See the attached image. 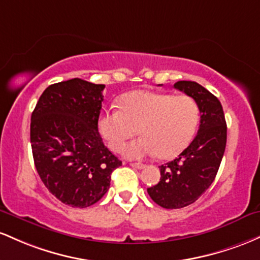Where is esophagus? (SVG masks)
Segmentation results:
<instances>
[{
  "label": "esophagus",
  "mask_w": 260,
  "mask_h": 260,
  "mask_svg": "<svg viewBox=\"0 0 260 260\" xmlns=\"http://www.w3.org/2000/svg\"><path fill=\"white\" fill-rule=\"evenodd\" d=\"M130 166L136 169H144L145 168V165H142V163H130Z\"/></svg>",
  "instance_id": "obj_1"
}]
</instances>
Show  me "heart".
<instances>
[{
	"mask_svg": "<svg viewBox=\"0 0 260 260\" xmlns=\"http://www.w3.org/2000/svg\"><path fill=\"white\" fill-rule=\"evenodd\" d=\"M119 108L101 113L98 131L108 147L119 152L139 129L142 138L124 150V156L131 159L178 156L190 144L200 119L198 103L185 94L141 89L122 95Z\"/></svg>",
	"mask_w": 260,
	"mask_h": 260,
	"instance_id": "1",
	"label": "heart"
}]
</instances>
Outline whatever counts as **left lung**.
<instances>
[{
  "mask_svg": "<svg viewBox=\"0 0 260 260\" xmlns=\"http://www.w3.org/2000/svg\"><path fill=\"white\" fill-rule=\"evenodd\" d=\"M174 88L199 106L200 126L191 144L173 161L159 166L161 179L147 188L157 205L180 209L190 205L214 182L226 148L227 126L220 101L193 81H179Z\"/></svg>",
  "mask_w": 260,
  "mask_h": 260,
  "instance_id": "8db88e82",
  "label": "left lung"
}]
</instances>
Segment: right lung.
I'll use <instances>...</instances> for the list:
<instances>
[{
  "mask_svg": "<svg viewBox=\"0 0 260 260\" xmlns=\"http://www.w3.org/2000/svg\"><path fill=\"white\" fill-rule=\"evenodd\" d=\"M104 84L81 78L54 83L40 95L30 120L34 165L48 190L72 208L103 198L121 161L98 133Z\"/></svg>",
  "mask_w": 260,
  "mask_h": 260,
  "instance_id": "obj_1",
  "label": "right lung"
}]
</instances>
